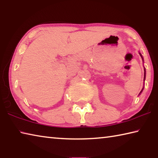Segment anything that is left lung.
Masks as SVG:
<instances>
[{
  "instance_id": "8db88e82",
  "label": "left lung",
  "mask_w": 158,
  "mask_h": 158,
  "mask_svg": "<svg viewBox=\"0 0 158 158\" xmlns=\"http://www.w3.org/2000/svg\"><path fill=\"white\" fill-rule=\"evenodd\" d=\"M140 56H141V58H142V56H141V53H140ZM144 79H145V69H144ZM142 90H143V89L141 90V91H142ZM141 91L140 93H141Z\"/></svg>"
}]
</instances>
